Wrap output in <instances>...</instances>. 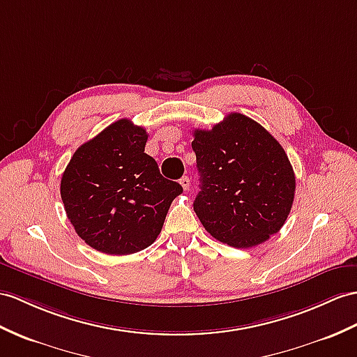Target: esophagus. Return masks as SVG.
Wrapping results in <instances>:
<instances>
[{
    "label": "esophagus",
    "instance_id": "obj_1",
    "mask_svg": "<svg viewBox=\"0 0 357 357\" xmlns=\"http://www.w3.org/2000/svg\"><path fill=\"white\" fill-rule=\"evenodd\" d=\"M180 185H181V188H183L185 190H186V189H189V186H190V180H189V177H186V176H185V177H181V178H180Z\"/></svg>",
    "mask_w": 357,
    "mask_h": 357
}]
</instances>
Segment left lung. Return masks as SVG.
<instances>
[{"mask_svg": "<svg viewBox=\"0 0 357 357\" xmlns=\"http://www.w3.org/2000/svg\"><path fill=\"white\" fill-rule=\"evenodd\" d=\"M192 150L199 172L194 211L215 239L250 248L283 227L295 174L282 145L262 126L229 113L212 130H194Z\"/></svg>", "mask_w": 357, "mask_h": 357, "instance_id": "obj_1", "label": "left lung"}]
</instances>
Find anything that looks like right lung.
<instances>
[{"instance_id": "add662e5", "label": "right lung", "mask_w": 357, "mask_h": 357, "mask_svg": "<svg viewBox=\"0 0 357 357\" xmlns=\"http://www.w3.org/2000/svg\"><path fill=\"white\" fill-rule=\"evenodd\" d=\"M146 139L145 128L119 119L78 146L62 176L68 220L101 253L124 256L150 247L172 199L183 192L144 153Z\"/></svg>"}]
</instances>
